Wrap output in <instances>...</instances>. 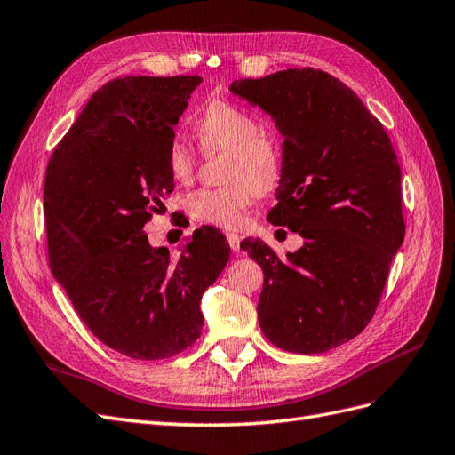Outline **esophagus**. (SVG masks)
I'll list each match as a JSON object with an SVG mask.
<instances>
[{"instance_id": "1", "label": "esophagus", "mask_w": 455, "mask_h": 455, "mask_svg": "<svg viewBox=\"0 0 455 455\" xmlns=\"http://www.w3.org/2000/svg\"><path fill=\"white\" fill-rule=\"evenodd\" d=\"M226 239H228V243H229V249H231L233 252H237V251H239V244H241V237L237 235V233L226 231Z\"/></svg>"}]
</instances>
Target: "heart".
Segmentation results:
<instances>
[{"label":"heart","mask_w":455,"mask_h":455,"mask_svg":"<svg viewBox=\"0 0 455 455\" xmlns=\"http://www.w3.org/2000/svg\"><path fill=\"white\" fill-rule=\"evenodd\" d=\"M196 136L206 154H224L220 188H199L186 196L188 214L201 224L237 228L244 222L254 196L277 184L281 151L271 136L259 132L258 121L235 104L214 100L196 121ZM164 163L176 182L194 178L196 159L182 140H171Z\"/></svg>","instance_id":"obj_1"}]
</instances>
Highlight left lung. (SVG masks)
Listing matches in <instances>:
<instances>
[{"label":"left lung","mask_w":455,"mask_h":455,"mask_svg":"<svg viewBox=\"0 0 455 455\" xmlns=\"http://www.w3.org/2000/svg\"><path fill=\"white\" fill-rule=\"evenodd\" d=\"M229 91L259 106L283 136L277 204L267 218L304 239L279 258L244 239L264 271L258 321L291 353H324L359 336L404 241L401 167L381 123L339 79L291 68L233 81Z\"/></svg>","instance_id":"1"}]
</instances>
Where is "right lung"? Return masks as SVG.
Segmentation results:
<instances>
[{"label":"right lung","instance_id":"add662e5","mask_svg":"<svg viewBox=\"0 0 455 455\" xmlns=\"http://www.w3.org/2000/svg\"><path fill=\"white\" fill-rule=\"evenodd\" d=\"M201 81H108L47 167L52 277L91 332L131 359H169L194 346L203 330V294L229 259L220 229H196L176 259L164 246H151L144 231L174 188L164 151Z\"/></svg>","mask_w":455,"mask_h":455}]
</instances>
